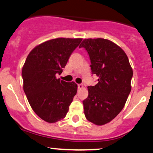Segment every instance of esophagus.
Returning <instances> with one entry per match:
<instances>
[{
  "instance_id": "obj_1",
  "label": "esophagus",
  "mask_w": 153,
  "mask_h": 153,
  "mask_svg": "<svg viewBox=\"0 0 153 153\" xmlns=\"http://www.w3.org/2000/svg\"><path fill=\"white\" fill-rule=\"evenodd\" d=\"M83 85H82V84H79L78 85V89H82L83 88Z\"/></svg>"
}]
</instances>
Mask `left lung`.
Returning <instances> with one entry per match:
<instances>
[{
    "label": "left lung",
    "mask_w": 153,
    "mask_h": 153,
    "mask_svg": "<svg viewBox=\"0 0 153 153\" xmlns=\"http://www.w3.org/2000/svg\"><path fill=\"white\" fill-rule=\"evenodd\" d=\"M84 47L90 56L92 74L98 77L95 86H88L83 101L87 120L97 126L112 120L122 111L131 90L133 70L126 52L108 39H85Z\"/></svg>",
    "instance_id": "left-lung-1"
}]
</instances>
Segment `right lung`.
Masks as SVG:
<instances>
[{
  "instance_id": "1",
  "label": "right lung",
  "mask_w": 153,
  "mask_h": 153,
  "mask_svg": "<svg viewBox=\"0 0 153 153\" xmlns=\"http://www.w3.org/2000/svg\"><path fill=\"white\" fill-rule=\"evenodd\" d=\"M82 39L57 38L39 44L30 51L22 70L23 90L34 112L47 123L66 116L77 92L74 82L56 78Z\"/></svg>"
}]
</instances>
